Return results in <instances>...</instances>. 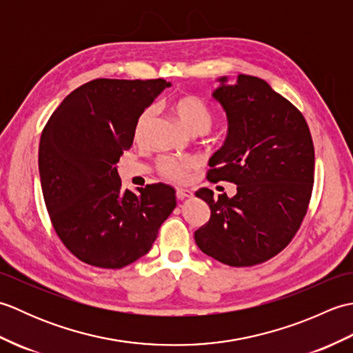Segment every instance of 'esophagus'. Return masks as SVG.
<instances>
[{"mask_svg": "<svg viewBox=\"0 0 353 353\" xmlns=\"http://www.w3.org/2000/svg\"><path fill=\"white\" fill-rule=\"evenodd\" d=\"M176 196H177L179 200L190 199V197L192 196V191H191V190H182V188H179V190L176 191Z\"/></svg>", "mask_w": 353, "mask_h": 353, "instance_id": "1", "label": "esophagus"}]
</instances>
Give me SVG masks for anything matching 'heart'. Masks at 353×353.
<instances>
[{
  "label": "heart",
  "instance_id": "1",
  "mask_svg": "<svg viewBox=\"0 0 353 353\" xmlns=\"http://www.w3.org/2000/svg\"><path fill=\"white\" fill-rule=\"evenodd\" d=\"M172 112L177 117L179 121L183 124L186 130L194 134L206 133L211 129L215 119L214 110L199 97H182V99L172 103ZM156 115V108L148 106L142 109L137 118L133 129V138L137 142H144L148 137V132L152 129L153 118ZM197 168V162L192 157H162L159 162V170L162 174L172 182L183 183L190 179L191 172Z\"/></svg>",
  "mask_w": 353,
  "mask_h": 353
}]
</instances>
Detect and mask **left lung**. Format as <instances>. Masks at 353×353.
<instances>
[{
  "mask_svg": "<svg viewBox=\"0 0 353 353\" xmlns=\"http://www.w3.org/2000/svg\"><path fill=\"white\" fill-rule=\"evenodd\" d=\"M212 97L228 115V138L209 159L211 182L236 185L228 197L201 188L211 219L196 230L199 249L230 267L276 256L302 224L314 183V144L303 115L265 80L220 77Z\"/></svg>",
  "mask_w": 353,
  "mask_h": 353,
  "instance_id": "8db88e82",
  "label": "left lung"
}]
</instances>
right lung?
<instances>
[{
	"instance_id": "1",
	"label": "right lung",
	"mask_w": 353,
	"mask_h": 353,
	"mask_svg": "<svg viewBox=\"0 0 353 353\" xmlns=\"http://www.w3.org/2000/svg\"><path fill=\"white\" fill-rule=\"evenodd\" d=\"M170 81L97 79L61 103L39 142V176L56 234L74 256L123 268L152 249L176 208V191L154 183L123 190L117 163L133 144L138 115Z\"/></svg>"
}]
</instances>
